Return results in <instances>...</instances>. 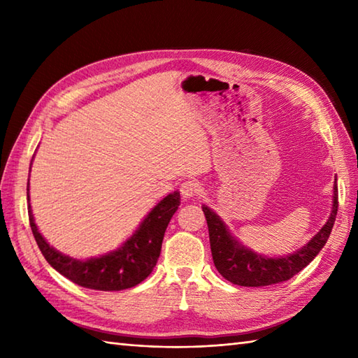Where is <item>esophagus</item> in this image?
Here are the masks:
<instances>
[{"instance_id":"esophagus-1","label":"esophagus","mask_w":358,"mask_h":358,"mask_svg":"<svg viewBox=\"0 0 358 358\" xmlns=\"http://www.w3.org/2000/svg\"><path fill=\"white\" fill-rule=\"evenodd\" d=\"M180 194L183 199H192V196L201 194V186L194 180H187L185 183H181Z\"/></svg>"}]
</instances>
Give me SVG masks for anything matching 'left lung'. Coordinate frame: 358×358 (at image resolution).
Returning <instances> with one entry per match:
<instances>
[{"instance_id": "1", "label": "left lung", "mask_w": 358, "mask_h": 358, "mask_svg": "<svg viewBox=\"0 0 358 358\" xmlns=\"http://www.w3.org/2000/svg\"><path fill=\"white\" fill-rule=\"evenodd\" d=\"M338 209V187L337 178L334 183V200L329 220L317 232L315 237L306 246L296 250V252L286 257H266L255 254L254 250L245 248L235 240L227 226L222 222L214 210L208 206H203L204 217L208 222L209 241L212 250V260L217 271L234 285L260 287L283 283L292 278L303 268L314 260L318 252L328 241L331 231L336 223V215Z\"/></svg>"}]
</instances>
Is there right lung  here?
Here are the masks:
<instances>
[{
  "instance_id": "obj_1",
  "label": "right lung",
  "mask_w": 358,
  "mask_h": 358,
  "mask_svg": "<svg viewBox=\"0 0 358 358\" xmlns=\"http://www.w3.org/2000/svg\"><path fill=\"white\" fill-rule=\"evenodd\" d=\"M178 206L180 192H172L164 196L143 220L132 237L123 243V246L113 252L98 258H87V260L71 258L49 246V243L38 232L30 204L27 209L36 245L53 269L83 287L95 289V291H123V289L141 283L154 271L159 252H162L166 227Z\"/></svg>"
}]
</instances>
